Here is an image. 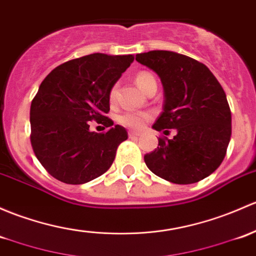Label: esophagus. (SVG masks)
I'll return each instance as SVG.
<instances>
[{
  "label": "esophagus",
  "mask_w": 256,
  "mask_h": 256,
  "mask_svg": "<svg viewBox=\"0 0 256 256\" xmlns=\"http://www.w3.org/2000/svg\"><path fill=\"white\" fill-rule=\"evenodd\" d=\"M138 136H140L138 132H134V131H130V132H128V137H130V138H137Z\"/></svg>",
  "instance_id": "obj_1"
}]
</instances>
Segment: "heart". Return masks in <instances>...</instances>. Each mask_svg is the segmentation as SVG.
<instances>
[{"label":"heart","mask_w":256,"mask_h":256,"mask_svg":"<svg viewBox=\"0 0 256 256\" xmlns=\"http://www.w3.org/2000/svg\"><path fill=\"white\" fill-rule=\"evenodd\" d=\"M135 82L144 93L150 90V87H152V86L154 84L157 86L154 76L146 71L138 72V74L135 76ZM116 88L118 86L115 84L114 87L110 90L109 99L112 103H114L115 99H116ZM150 119V112H128L118 116V122H119L121 126H124V128H130V130H141V128L144 126V124H146Z\"/></svg>","instance_id":"1"}]
</instances>
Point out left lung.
<instances>
[{
	"label": "left lung",
	"mask_w": 256,
	"mask_h": 256,
	"mask_svg": "<svg viewBox=\"0 0 256 256\" xmlns=\"http://www.w3.org/2000/svg\"><path fill=\"white\" fill-rule=\"evenodd\" d=\"M136 61L160 76L163 112L152 128L172 140L144 156L156 176L174 184H192L214 173L222 163L232 135V114L222 86L204 64L166 50L137 54Z\"/></svg>",
	"instance_id": "obj_1"
}]
</instances>
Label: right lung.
<instances>
[{
    "instance_id": "obj_1",
    "label": "right lung",
    "mask_w": 256,
    "mask_h": 256,
    "mask_svg": "<svg viewBox=\"0 0 256 256\" xmlns=\"http://www.w3.org/2000/svg\"><path fill=\"white\" fill-rule=\"evenodd\" d=\"M134 58L90 54L60 64L42 82L30 106V142L39 162L55 179L84 184L114 162L128 132L106 116L109 93ZM90 120L110 130L90 132Z\"/></svg>"
}]
</instances>
